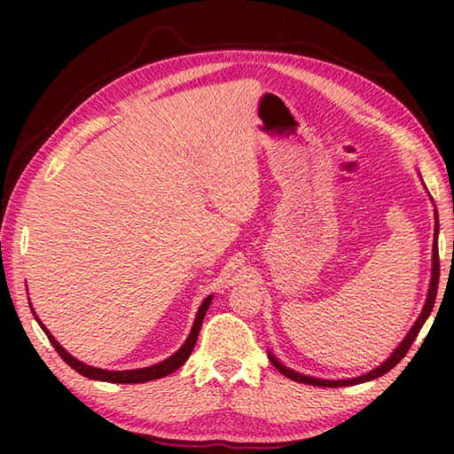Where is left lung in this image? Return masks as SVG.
Returning a JSON list of instances; mask_svg holds the SVG:
<instances>
[{
  "label": "left lung",
  "mask_w": 454,
  "mask_h": 454,
  "mask_svg": "<svg viewBox=\"0 0 454 454\" xmlns=\"http://www.w3.org/2000/svg\"><path fill=\"white\" fill-rule=\"evenodd\" d=\"M433 200V199H431ZM437 238H439V215H437V208H435V234H433V257H431V278H429V291H427V298H426V304H423V310L419 314V317L416 322H413L411 330L406 333V337L400 341V345L396 347L390 353V356L384 363H380L376 369L364 372L361 376H353V379H341V380H327V379H316V376H308V374H302V372H296L293 371L291 366L283 364L281 361L277 359V356L267 351V356L269 361H271V364L275 366V369L285 374L286 379H291L294 382H302V384H310V387H325V388H340V387H355V384H361V382H369V380H374L379 379V376L387 374L388 371H392L394 366H396L403 356H406V353L410 351L411 343L416 341V337L419 333V330L423 327V324L427 322V317L433 310V304H435V298H437V288H439V244H437Z\"/></svg>",
  "instance_id": "8db88e82"
}]
</instances>
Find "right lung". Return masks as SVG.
<instances>
[{
  "label": "right lung",
  "instance_id": "add662e5",
  "mask_svg": "<svg viewBox=\"0 0 454 454\" xmlns=\"http://www.w3.org/2000/svg\"><path fill=\"white\" fill-rule=\"evenodd\" d=\"M210 302H212V294H208L205 301H202V304L199 306L197 316H195V322H192V327H191V332L187 335V340H185V343L179 347L176 353H173L171 356H168V359H163L161 363H156V364H152V366H144V369H134V371H107V369H98V366H91V364H85V363L78 361V359H75V356H72L70 353L64 349L60 343L54 340V335L46 330V325L41 320H38V316L33 310V304L28 302V306H31V310L35 314V320L38 322V325H41V330L46 333L48 340H51V343H52L54 349L58 351V355H60L62 359L67 364H70L75 372L88 376V379H91V380L114 382V384H138V382H148V380L163 379V376H168L173 371H177L179 366L189 359L191 353H192V347H195V343H197L200 325H202V320H205V314L208 310Z\"/></svg>",
  "mask_w": 454,
  "mask_h": 454
}]
</instances>
